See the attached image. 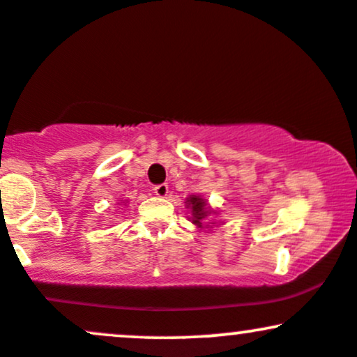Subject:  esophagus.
<instances>
[{"instance_id":"obj_1","label":"esophagus","mask_w":357,"mask_h":357,"mask_svg":"<svg viewBox=\"0 0 357 357\" xmlns=\"http://www.w3.org/2000/svg\"><path fill=\"white\" fill-rule=\"evenodd\" d=\"M167 192H169V188H167V184H158V186H154V195L159 196V198H166Z\"/></svg>"}]
</instances>
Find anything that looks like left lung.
Listing matches in <instances>:
<instances>
[{"mask_svg":"<svg viewBox=\"0 0 357 357\" xmlns=\"http://www.w3.org/2000/svg\"><path fill=\"white\" fill-rule=\"evenodd\" d=\"M186 208L188 211H190V216H188V220L191 221L192 225H195L198 230H211L213 227H215V221L208 220L211 215H216V210H213L210 206V203H208V199H204L203 196L199 195H190L186 198ZM223 225V223H221Z\"/></svg>","mask_w":357,"mask_h":357,"instance_id":"8db88e82","label":"left lung"}]
</instances>
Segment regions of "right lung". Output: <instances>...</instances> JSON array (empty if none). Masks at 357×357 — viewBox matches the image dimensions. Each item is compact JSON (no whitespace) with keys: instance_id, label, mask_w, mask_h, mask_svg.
Wrapping results in <instances>:
<instances>
[{"instance_id":"obj_1","label":"right lung","mask_w":357,"mask_h":357,"mask_svg":"<svg viewBox=\"0 0 357 357\" xmlns=\"http://www.w3.org/2000/svg\"><path fill=\"white\" fill-rule=\"evenodd\" d=\"M127 203H129V202H127V199H119V204H124V206H126Z\"/></svg>"}]
</instances>
